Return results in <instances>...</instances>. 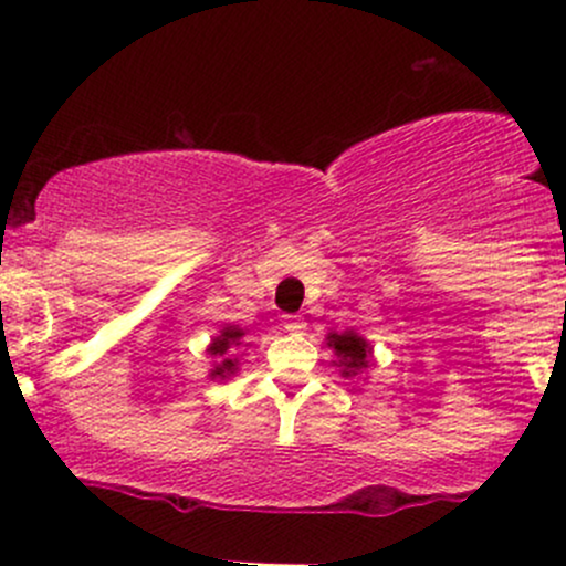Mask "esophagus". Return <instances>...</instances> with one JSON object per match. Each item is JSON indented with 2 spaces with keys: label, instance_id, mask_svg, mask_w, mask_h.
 I'll list each match as a JSON object with an SVG mask.
<instances>
[{
  "label": "esophagus",
  "instance_id": "esophagus-1",
  "mask_svg": "<svg viewBox=\"0 0 566 566\" xmlns=\"http://www.w3.org/2000/svg\"><path fill=\"white\" fill-rule=\"evenodd\" d=\"M282 324H284V333H290L295 337L305 333V319H303V316H297V314H287L282 319Z\"/></svg>",
  "mask_w": 566,
  "mask_h": 566
}]
</instances>
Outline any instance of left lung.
Listing matches in <instances>:
<instances>
[{"label": "left lung", "mask_w": 566, "mask_h": 566, "mask_svg": "<svg viewBox=\"0 0 566 566\" xmlns=\"http://www.w3.org/2000/svg\"><path fill=\"white\" fill-rule=\"evenodd\" d=\"M324 340H327V348L335 356L333 365L340 369V375L346 380L359 378L373 365V343L367 337H361L356 329H343V333L329 329Z\"/></svg>", "instance_id": "8db88e82"}]
</instances>
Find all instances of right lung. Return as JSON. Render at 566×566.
<instances>
[{"label": "right lung", "mask_w": 566, "mask_h": 566, "mask_svg": "<svg viewBox=\"0 0 566 566\" xmlns=\"http://www.w3.org/2000/svg\"><path fill=\"white\" fill-rule=\"evenodd\" d=\"M247 329L237 327V324H226L220 333L212 337L210 346H207V356L212 359L210 373L207 378L210 380H229L239 373V354L237 348L242 346Z\"/></svg>", "instance_id": "obj_1"}]
</instances>
